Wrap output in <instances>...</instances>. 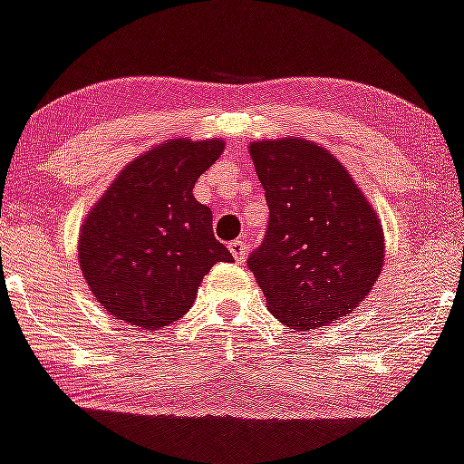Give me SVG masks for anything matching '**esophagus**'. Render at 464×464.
<instances>
[{
	"instance_id": "34e87169",
	"label": "esophagus",
	"mask_w": 464,
	"mask_h": 464,
	"mask_svg": "<svg viewBox=\"0 0 464 464\" xmlns=\"http://www.w3.org/2000/svg\"><path fill=\"white\" fill-rule=\"evenodd\" d=\"M228 250L236 256L237 264H244V261H246V242H244V239H233V242L228 244Z\"/></svg>"
}]
</instances>
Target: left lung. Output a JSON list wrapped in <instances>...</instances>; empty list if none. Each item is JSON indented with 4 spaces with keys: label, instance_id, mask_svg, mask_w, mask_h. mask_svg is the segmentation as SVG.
Here are the masks:
<instances>
[{
    "label": "left lung",
    "instance_id": "1",
    "mask_svg": "<svg viewBox=\"0 0 464 464\" xmlns=\"http://www.w3.org/2000/svg\"><path fill=\"white\" fill-rule=\"evenodd\" d=\"M270 209L248 267L270 314L315 331L359 306L384 266L381 216L343 164L304 138L248 147Z\"/></svg>",
    "mask_w": 464,
    "mask_h": 464
}]
</instances>
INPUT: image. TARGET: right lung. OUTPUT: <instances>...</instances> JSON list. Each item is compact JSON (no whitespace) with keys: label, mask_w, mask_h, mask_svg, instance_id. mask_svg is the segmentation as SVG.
Instances as JSON below:
<instances>
[{"label":"right lung","mask_w":464,"mask_h":464,"mask_svg":"<svg viewBox=\"0 0 464 464\" xmlns=\"http://www.w3.org/2000/svg\"><path fill=\"white\" fill-rule=\"evenodd\" d=\"M220 138H170L133 158L82 222L77 259L102 309L142 331L170 326L200 281L233 255L214 237L197 179L220 158Z\"/></svg>","instance_id":"1"}]
</instances>
